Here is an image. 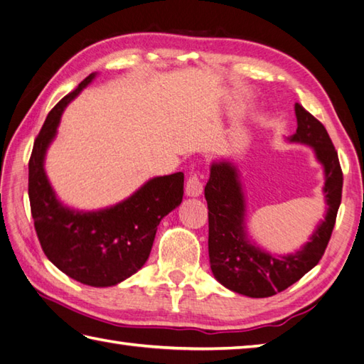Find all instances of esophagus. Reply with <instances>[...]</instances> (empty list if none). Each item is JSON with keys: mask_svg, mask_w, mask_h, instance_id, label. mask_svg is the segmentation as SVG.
I'll return each mask as SVG.
<instances>
[{"mask_svg": "<svg viewBox=\"0 0 364 364\" xmlns=\"http://www.w3.org/2000/svg\"><path fill=\"white\" fill-rule=\"evenodd\" d=\"M203 190H204V185L201 182V177L198 174H190L187 183H185V195L191 198H198L203 195Z\"/></svg>", "mask_w": 364, "mask_h": 364, "instance_id": "esophagus-1", "label": "esophagus"}]
</instances>
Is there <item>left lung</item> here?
I'll list each match as a JSON object with an SVG mask.
<instances>
[{
  "mask_svg": "<svg viewBox=\"0 0 364 364\" xmlns=\"http://www.w3.org/2000/svg\"><path fill=\"white\" fill-rule=\"evenodd\" d=\"M296 132L291 143L311 146L323 166L325 203L328 209L309 242L287 256H273L248 240L245 229V196L237 168L229 161L212 163L204 188L209 209V257L213 277L231 291L264 299L296 283L321 261L330 242L343 195V171L327 130L295 103Z\"/></svg>",
  "mask_w": 364,
  "mask_h": 364,
  "instance_id": "1",
  "label": "left lung"
}]
</instances>
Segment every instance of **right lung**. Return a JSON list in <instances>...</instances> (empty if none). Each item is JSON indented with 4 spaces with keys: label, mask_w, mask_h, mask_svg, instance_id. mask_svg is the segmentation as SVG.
Instances as JSON below:
<instances>
[{
    "label": "right lung",
    "mask_w": 364,
    "mask_h": 364,
    "mask_svg": "<svg viewBox=\"0 0 364 364\" xmlns=\"http://www.w3.org/2000/svg\"><path fill=\"white\" fill-rule=\"evenodd\" d=\"M94 78L95 73L86 77L48 113L29 159L28 195L36 232L50 261L80 283L108 287L146 264L161 218L182 203L183 173L154 177L125 201L97 212H78L58 201L43 160L64 108Z\"/></svg>",
    "instance_id": "right-lung-1"
}]
</instances>
